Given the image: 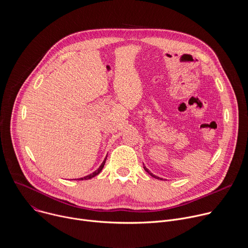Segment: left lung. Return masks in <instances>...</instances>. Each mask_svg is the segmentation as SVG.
<instances>
[{
	"instance_id": "left-lung-1",
	"label": "left lung",
	"mask_w": 248,
	"mask_h": 248,
	"mask_svg": "<svg viewBox=\"0 0 248 248\" xmlns=\"http://www.w3.org/2000/svg\"><path fill=\"white\" fill-rule=\"evenodd\" d=\"M143 167H144V170H145V171H146V172H147V173H148V174H150V176H152V177H153V178H156V179H160V180H162V179H161V178H159V177H157V176H155V175H153V174H152V173H151V172H150V171H149V170H148V169H147V168H146V167H145V166H143Z\"/></svg>"
}]
</instances>
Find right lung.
Returning <instances> with one entry per match:
<instances>
[{
    "instance_id": "obj_1",
    "label": "right lung",
    "mask_w": 248,
    "mask_h": 248,
    "mask_svg": "<svg viewBox=\"0 0 248 248\" xmlns=\"http://www.w3.org/2000/svg\"><path fill=\"white\" fill-rule=\"evenodd\" d=\"M106 159H107V157L105 158V160L103 161V163L101 164V166L98 168V170H96L95 172H93L92 174H90V175H88V176H86V177H84V178H80V180H87V179H91V178H93V177H95V176H97L101 171H102V169L104 168V165H105V163H106Z\"/></svg>"
}]
</instances>
